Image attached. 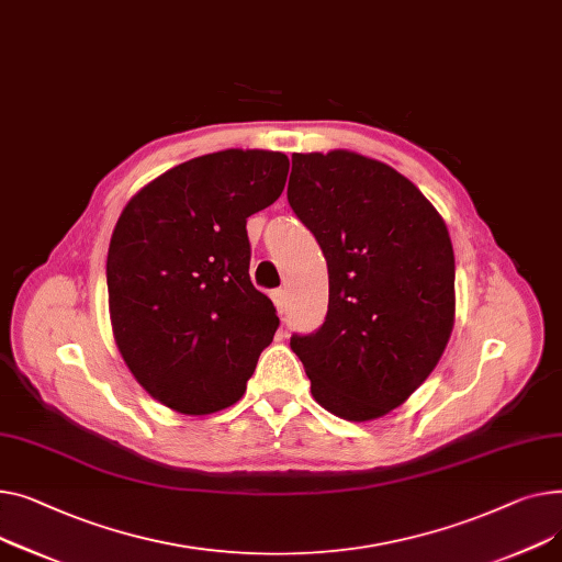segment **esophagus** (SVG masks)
Listing matches in <instances>:
<instances>
[{
    "label": "esophagus",
    "mask_w": 562,
    "mask_h": 562,
    "mask_svg": "<svg viewBox=\"0 0 562 562\" xmlns=\"http://www.w3.org/2000/svg\"><path fill=\"white\" fill-rule=\"evenodd\" d=\"M272 300H274L277 311H279V313H283V311H285V304H288V292H285L283 288H279V290H274V292H272Z\"/></svg>",
    "instance_id": "obj_1"
}]
</instances>
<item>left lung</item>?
I'll list each match as a JSON object with an SVG mask.
<instances>
[{
    "instance_id": "1",
    "label": "left lung",
    "mask_w": 562,
    "mask_h": 562,
    "mask_svg": "<svg viewBox=\"0 0 562 562\" xmlns=\"http://www.w3.org/2000/svg\"><path fill=\"white\" fill-rule=\"evenodd\" d=\"M288 202L328 268V311L292 336L315 402L349 422L402 406L438 366L456 315L445 220L390 165L347 149L292 154Z\"/></svg>"
}]
</instances>
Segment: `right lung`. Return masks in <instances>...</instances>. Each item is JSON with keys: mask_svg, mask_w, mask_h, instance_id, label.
Masks as SVG:
<instances>
[{"mask_svg": "<svg viewBox=\"0 0 562 562\" xmlns=\"http://www.w3.org/2000/svg\"><path fill=\"white\" fill-rule=\"evenodd\" d=\"M281 151L186 160L124 206L109 245L115 345L156 402L183 415L234 406L279 328L249 279L247 217L279 200Z\"/></svg>", "mask_w": 562, "mask_h": 562, "instance_id": "1", "label": "right lung"}]
</instances>
